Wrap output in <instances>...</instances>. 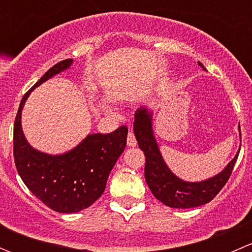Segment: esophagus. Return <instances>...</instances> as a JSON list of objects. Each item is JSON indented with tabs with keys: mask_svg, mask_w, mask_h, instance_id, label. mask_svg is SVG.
Masks as SVG:
<instances>
[{
	"mask_svg": "<svg viewBox=\"0 0 252 252\" xmlns=\"http://www.w3.org/2000/svg\"><path fill=\"white\" fill-rule=\"evenodd\" d=\"M136 144H138V141H136L133 130L130 129V130L128 131V136H126V145H128L129 147H135Z\"/></svg>",
	"mask_w": 252,
	"mask_h": 252,
	"instance_id": "1",
	"label": "esophagus"
}]
</instances>
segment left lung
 <instances>
[{"label":"left lung","instance_id":"obj_1","mask_svg":"<svg viewBox=\"0 0 252 252\" xmlns=\"http://www.w3.org/2000/svg\"><path fill=\"white\" fill-rule=\"evenodd\" d=\"M199 65L205 68L202 63L199 62ZM151 121V111L147 108H139L135 112L134 134L139 147L146 157L145 179L154 196L164 205L174 208L197 207L210 202L229 179L239 152L220 174L204 182H184L175 177L164 163L154 136Z\"/></svg>","mask_w":252,"mask_h":252}]
</instances>
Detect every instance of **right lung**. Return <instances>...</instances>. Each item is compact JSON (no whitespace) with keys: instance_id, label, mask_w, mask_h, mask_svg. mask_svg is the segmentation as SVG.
Here are the masks:
<instances>
[{"instance_id":"obj_1","label":"right lung","mask_w":252,"mask_h":252,"mask_svg":"<svg viewBox=\"0 0 252 252\" xmlns=\"http://www.w3.org/2000/svg\"><path fill=\"white\" fill-rule=\"evenodd\" d=\"M73 60L58 62L47 70L20 101L13 131V155L18 174L28 189L56 212L74 213L88 208L105 191L107 178L126 145V126L110 134H90L63 155L32 149L22 130V110L36 86L67 69Z\"/></svg>"}]
</instances>
